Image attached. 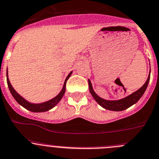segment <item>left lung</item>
Wrapping results in <instances>:
<instances>
[{
	"mask_svg": "<svg viewBox=\"0 0 159 159\" xmlns=\"http://www.w3.org/2000/svg\"><path fill=\"white\" fill-rule=\"evenodd\" d=\"M150 74H151V70H150ZM150 74L149 75H148V79H147L146 82L144 83V84H143L141 88L139 89L137 91L134 92L133 93L130 94L129 96L123 98V99H121V100H106L102 99V98H100V96H97V94L94 92L91 81L89 79V87L90 93L92 94L93 97L94 98V100H96L102 107L105 108V109L107 110H109V111H124V110L127 109V108H129V107H131L132 105L135 104V103L141 98V96H143L144 92L146 91L147 87H148V83H149Z\"/></svg>",
	"mask_w": 159,
	"mask_h": 159,
	"instance_id": "left-lung-1",
	"label": "left lung"
}]
</instances>
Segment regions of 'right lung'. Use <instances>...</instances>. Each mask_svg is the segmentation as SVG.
I'll use <instances>...</instances> for the list:
<instances>
[{
	"instance_id": "obj_1",
	"label": "right lung",
	"mask_w": 159,
	"mask_h": 159,
	"mask_svg": "<svg viewBox=\"0 0 159 159\" xmlns=\"http://www.w3.org/2000/svg\"><path fill=\"white\" fill-rule=\"evenodd\" d=\"M71 74H72V71H71L69 75H67V77H66V80H65V81H64V84H63V89H62V90L60 91V93H59V94L56 96V97H54L53 99H52V100H48V101L44 102V103H30V102H28L27 100H25L24 98L22 97V96H20V95H19V93H18L14 89H13V87L11 86V83H10L9 79H8V69H7L6 76H7V83H8V88H9L10 92H11L12 96L14 97V99L16 100V101H17V103H19V104H20L21 106H23V107L26 108V109L28 110V111H32V112H44V111H49L50 109H52V108L56 106V105L57 104V103H59L60 100H61L62 97L63 96V95H64V93H65V91H66V81H67L68 78L70 77Z\"/></svg>"
}]
</instances>
